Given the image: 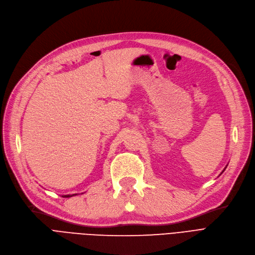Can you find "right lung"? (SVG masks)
<instances>
[{"label": "right lung", "instance_id": "obj_1", "mask_svg": "<svg viewBox=\"0 0 255 255\" xmlns=\"http://www.w3.org/2000/svg\"><path fill=\"white\" fill-rule=\"evenodd\" d=\"M72 196H76V193H75V195H66V196H64V198H70V197H72Z\"/></svg>", "mask_w": 255, "mask_h": 255}]
</instances>
